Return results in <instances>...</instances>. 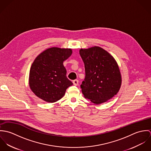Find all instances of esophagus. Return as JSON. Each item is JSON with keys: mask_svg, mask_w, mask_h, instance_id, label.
Listing matches in <instances>:
<instances>
[{"mask_svg": "<svg viewBox=\"0 0 151 151\" xmlns=\"http://www.w3.org/2000/svg\"><path fill=\"white\" fill-rule=\"evenodd\" d=\"M73 83L74 86H78V80H73Z\"/></svg>", "mask_w": 151, "mask_h": 151, "instance_id": "obj_1", "label": "esophagus"}]
</instances>
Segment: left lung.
Returning a JSON list of instances; mask_svg holds the SVG:
<instances>
[{"instance_id": "8db88e82", "label": "left lung", "mask_w": 151, "mask_h": 151, "mask_svg": "<svg viewBox=\"0 0 151 151\" xmlns=\"http://www.w3.org/2000/svg\"><path fill=\"white\" fill-rule=\"evenodd\" d=\"M86 77L81 84L84 97L95 104L106 102L119 92L122 84L119 66L113 57L98 46L81 49Z\"/></svg>"}]
</instances>
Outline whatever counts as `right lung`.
<instances>
[{
    "label": "right lung",
    "mask_w": 151,
    "mask_h": 151,
    "mask_svg": "<svg viewBox=\"0 0 151 151\" xmlns=\"http://www.w3.org/2000/svg\"><path fill=\"white\" fill-rule=\"evenodd\" d=\"M72 54L71 49L49 48L39 55L30 68L29 85L43 101L53 103L60 99L73 85L66 76L63 62Z\"/></svg>",
    "instance_id": "1"
}]
</instances>
